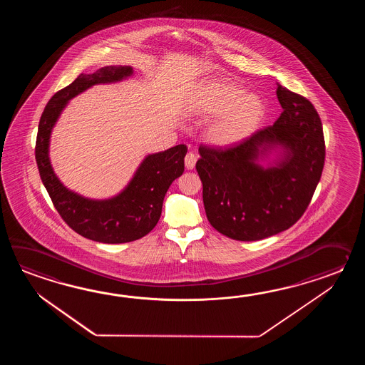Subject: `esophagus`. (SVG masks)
Wrapping results in <instances>:
<instances>
[{"label":"esophagus","instance_id":"obj_1","mask_svg":"<svg viewBox=\"0 0 365 365\" xmlns=\"http://www.w3.org/2000/svg\"><path fill=\"white\" fill-rule=\"evenodd\" d=\"M197 163V156L193 153H187L185 156V167L186 170H193Z\"/></svg>","mask_w":365,"mask_h":365}]
</instances>
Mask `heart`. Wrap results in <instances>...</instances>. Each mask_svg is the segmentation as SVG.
<instances>
[{"label": "heart", "mask_w": 365, "mask_h": 365, "mask_svg": "<svg viewBox=\"0 0 365 365\" xmlns=\"http://www.w3.org/2000/svg\"><path fill=\"white\" fill-rule=\"evenodd\" d=\"M195 116L215 117L207 137L217 148H231L247 140L264 118L262 101L237 86L211 79L198 86L187 103Z\"/></svg>", "instance_id": "b5f03b06"}]
</instances>
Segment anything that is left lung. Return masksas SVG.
Listing matches in <instances>:
<instances>
[{"mask_svg":"<svg viewBox=\"0 0 365 365\" xmlns=\"http://www.w3.org/2000/svg\"><path fill=\"white\" fill-rule=\"evenodd\" d=\"M277 86L283 112L272 126L225 151L200 148L195 168L206 215L217 232L233 240H262L295 225L324 170L317 110L308 99Z\"/></svg>","mask_w":365,"mask_h":365,"instance_id":"left-lung-1","label":"left lung"}]
</instances>
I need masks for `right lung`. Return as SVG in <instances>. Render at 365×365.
Returning <instances> with one entry per match:
<instances>
[{"label":"right lung","mask_w":365,"mask_h":365,"mask_svg":"<svg viewBox=\"0 0 365 365\" xmlns=\"http://www.w3.org/2000/svg\"><path fill=\"white\" fill-rule=\"evenodd\" d=\"M134 74L132 66L110 65L79 77L56 93L40 118L35 158L40 178L62 219L86 239L104 244L138 240L155 227L164 197L184 172L185 145L143 158L121 192L104 200L87 198L70 190L56 175L49 158L51 137L63 109L79 93L96 85H110Z\"/></svg>","instance_id":"1"}]
</instances>
